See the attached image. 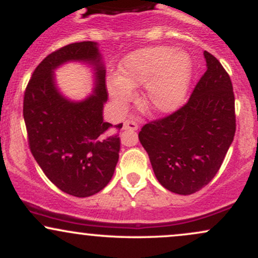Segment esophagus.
<instances>
[{
  "label": "esophagus",
  "mask_w": 258,
  "mask_h": 258,
  "mask_svg": "<svg viewBox=\"0 0 258 258\" xmlns=\"http://www.w3.org/2000/svg\"><path fill=\"white\" fill-rule=\"evenodd\" d=\"M122 128L126 130V131H136V130L138 128V125L136 121L128 119V120H125Z\"/></svg>",
  "instance_id": "34e87169"
}]
</instances>
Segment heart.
Segmentation results:
<instances>
[{
  "instance_id": "heart-1",
  "label": "heart",
  "mask_w": 258,
  "mask_h": 258,
  "mask_svg": "<svg viewBox=\"0 0 258 258\" xmlns=\"http://www.w3.org/2000/svg\"><path fill=\"white\" fill-rule=\"evenodd\" d=\"M191 76V60L170 46L139 49L123 59L119 79L109 92L120 105L132 99V90L147 86L144 102L156 112H171L182 104Z\"/></svg>"
}]
</instances>
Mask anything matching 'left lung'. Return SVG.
<instances>
[{"label":"left lung","mask_w":258,"mask_h":258,"mask_svg":"<svg viewBox=\"0 0 258 258\" xmlns=\"http://www.w3.org/2000/svg\"><path fill=\"white\" fill-rule=\"evenodd\" d=\"M206 72L182 108L142 127L138 137L160 184L189 195L211 182L235 135V99L229 75L211 53Z\"/></svg>","instance_id":"obj_1"}]
</instances>
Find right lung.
Listing matches in <instances>:
<instances>
[{
  "label": "right lung",
  "instance_id": "1",
  "mask_svg": "<svg viewBox=\"0 0 258 258\" xmlns=\"http://www.w3.org/2000/svg\"><path fill=\"white\" fill-rule=\"evenodd\" d=\"M100 59L96 42L67 44L37 65L24 93L23 115L31 154L53 184L78 198L102 190L119 160V135L103 121L108 92ZM70 60L93 64L96 72L95 94L82 102H70L55 87L52 72ZM121 127L115 125V131Z\"/></svg>",
  "mask_w": 258,
  "mask_h": 258
}]
</instances>
